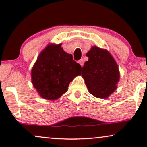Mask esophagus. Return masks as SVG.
Wrapping results in <instances>:
<instances>
[{"label":"esophagus","instance_id":"obj_1","mask_svg":"<svg viewBox=\"0 0 147 147\" xmlns=\"http://www.w3.org/2000/svg\"><path fill=\"white\" fill-rule=\"evenodd\" d=\"M78 63H79L80 65H81L82 67H83V65H84V61H83V59L79 60V61H78Z\"/></svg>","mask_w":147,"mask_h":147}]
</instances>
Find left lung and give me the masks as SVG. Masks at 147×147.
<instances>
[{"label":"left lung","instance_id":"obj_1","mask_svg":"<svg viewBox=\"0 0 147 147\" xmlns=\"http://www.w3.org/2000/svg\"><path fill=\"white\" fill-rule=\"evenodd\" d=\"M89 59L82 67L88 91L95 97L106 98L116 89L120 73L109 52L94 46L86 54Z\"/></svg>","mask_w":147,"mask_h":147}]
</instances>
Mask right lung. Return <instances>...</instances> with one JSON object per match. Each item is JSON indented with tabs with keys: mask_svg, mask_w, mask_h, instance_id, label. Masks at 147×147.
<instances>
[{
	"mask_svg": "<svg viewBox=\"0 0 147 147\" xmlns=\"http://www.w3.org/2000/svg\"><path fill=\"white\" fill-rule=\"evenodd\" d=\"M82 67L59 45H48L40 53L31 71L32 82L39 95L54 100L65 93Z\"/></svg>",
	"mask_w": 147,
	"mask_h": 147,
	"instance_id": "right-lung-1",
	"label": "right lung"
}]
</instances>
